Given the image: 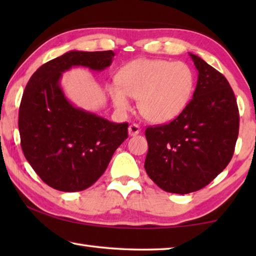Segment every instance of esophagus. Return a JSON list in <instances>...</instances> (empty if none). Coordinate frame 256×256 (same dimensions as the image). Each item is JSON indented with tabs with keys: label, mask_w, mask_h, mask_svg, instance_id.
I'll list each match as a JSON object with an SVG mask.
<instances>
[{
	"label": "esophagus",
	"mask_w": 256,
	"mask_h": 256,
	"mask_svg": "<svg viewBox=\"0 0 256 256\" xmlns=\"http://www.w3.org/2000/svg\"><path fill=\"white\" fill-rule=\"evenodd\" d=\"M140 131H141L140 126H138V125L136 123H133L128 126V136H136V134L140 133Z\"/></svg>",
	"instance_id": "34e87169"
}]
</instances>
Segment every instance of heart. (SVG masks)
Masks as SVG:
<instances>
[{"mask_svg": "<svg viewBox=\"0 0 256 256\" xmlns=\"http://www.w3.org/2000/svg\"><path fill=\"white\" fill-rule=\"evenodd\" d=\"M118 83L107 92L120 112L131 107L130 98L138 99V112L149 122L162 124L180 116L192 99L196 74L184 62L162 58H138L120 68Z\"/></svg>", "mask_w": 256, "mask_h": 256, "instance_id": "1", "label": "heart"}]
</instances>
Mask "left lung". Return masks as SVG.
I'll return each mask as SVG.
<instances>
[{
	"label": "left lung",
	"instance_id": "obj_1",
	"mask_svg": "<svg viewBox=\"0 0 256 256\" xmlns=\"http://www.w3.org/2000/svg\"><path fill=\"white\" fill-rule=\"evenodd\" d=\"M190 56L198 72L193 98L170 123L146 130V174L176 194L203 188L227 167L240 130L237 102L226 78L198 56Z\"/></svg>",
	"mask_w": 256,
	"mask_h": 256
}]
</instances>
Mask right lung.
<instances>
[{
    "instance_id": "right-lung-1",
    "label": "right lung",
    "mask_w": 256,
    "mask_h": 256,
    "mask_svg": "<svg viewBox=\"0 0 256 256\" xmlns=\"http://www.w3.org/2000/svg\"><path fill=\"white\" fill-rule=\"evenodd\" d=\"M112 50H70L38 68L28 81L19 108V132L26 159L50 188L79 192L92 186L128 138V123H112L73 106L60 88L73 66L102 71Z\"/></svg>"
}]
</instances>
